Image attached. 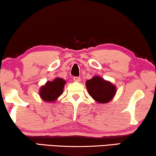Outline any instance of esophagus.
Listing matches in <instances>:
<instances>
[{
    "instance_id": "esophagus-1",
    "label": "esophagus",
    "mask_w": 156,
    "mask_h": 156,
    "mask_svg": "<svg viewBox=\"0 0 156 156\" xmlns=\"http://www.w3.org/2000/svg\"><path fill=\"white\" fill-rule=\"evenodd\" d=\"M73 80H74V82H80V81H81V78L80 77V76H74Z\"/></svg>"
}]
</instances>
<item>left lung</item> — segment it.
<instances>
[{
  "label": "left lung",
  "mask_w": 156,
  "mask_h": 156,
  "mask_svg": "<svg viewBox=\"0 0 156 156\" xmlns=\"http://www.w3.org/2000/svg\"><path fill=\"white\" fill-rule=\"evenodd\" d=\"M86 86L89 95L101 104L111 101L116 91V87L112 83L97 76L87 80Z\"/></svg>",
  "instance_id": "obj_1"
}]
</instances>
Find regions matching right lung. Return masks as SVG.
I'll use <instances>...</instances> for the list:
<instances>
[{"label":"right lung","mask_w":156,"mask_h":156,"mask_svg":"<svg viewBox=\"0 0 156 156\" xmlns=\"http://www.w3.org/2000/svg\"><path fill=\"white\" fill-rule=\"evenodd\" d=\"M65 82L62 78H56L52 82H48L40 89V96L45 101H55L62 94Z\"/></svg>","instance_id":"1"}]
</instances>
